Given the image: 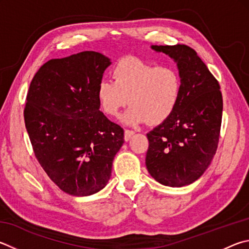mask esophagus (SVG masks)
<instances>
[{"label":"esophagus","instance_id":"34e87169","mask_svg":"<svg viewBox=\"0 0 249 249\" xmlns=\"http://www.w3.org/2000/svg\"><path fill=\"white\" fill-rule=\"evenodd\" d=\"M134 134H135L134 130H132V129H125L124 130V138H125L126 142H128V140L132 138V136H133Z\"/></svg>","mask_w":249,"mask_h":249}]
</instances>
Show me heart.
Returning a JSON list of instances; mask_svg holds the SVG:
<instances>
[{
  "instance_id": "b5f03b06",
  "label": "heart",
  "mask_w": 249,
  "mask_h": 249,
  "mask_svg": "<svg viewBox=\"0 0 249 249\" xmlns=\"http://www.w3.org/2000/svg\"><path fill=\"white\" fill-rule=\"evenodd\" d=\"M113 79H102L97 98L101 110L116 116L132 106L124 121L136 125L163 123L175 112L182 98V78L171 66H160L135 57L121 60L112 71Z\"/></svg>"
}]
</instances>
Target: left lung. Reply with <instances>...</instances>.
I'll return each mask as SVG.
<instances>
[{"instance_id":"1","label":"left lung","mask_w":249,"mask_h":249,"mask_svg":"<svg viewBox=\"0 0 249 249\" xmlns=\"http://www.w3.org/2000/svg\"><path fill=\"white\" fill-rule=\"evenodd\" d=\"M151 48L178 63L183 89L172 116L147 134L146 165L159 183L182 187L199 178L215 155L222 122V93L219 81L191 47Z\"/></svg>"}]
</instances>
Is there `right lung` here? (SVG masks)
Here are the masks:
<instances>
[{
	"mask_svg": "<svg viewBox=\"0 0 249 249\" xmlns=\"http://www.w3.org/2000/svg\"><path fill=\"white\" fill-rule=\"evenodd\" d=\"M111 64L84 51L40 67L27 93L24 119L35 156L63 192L89 196L109 182L124 129L100 111L98 85Z\"/></svg>",
	"mask_w": 249,
	"mask_h": 249,
	"instance_id": "obj_1",
	"label": "right lung"
}]
</instances>
